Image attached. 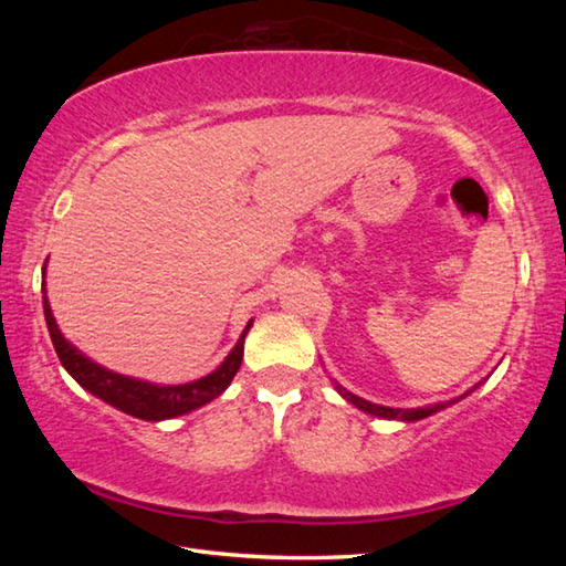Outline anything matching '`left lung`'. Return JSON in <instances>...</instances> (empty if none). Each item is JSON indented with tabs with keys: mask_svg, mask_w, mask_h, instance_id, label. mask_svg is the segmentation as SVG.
<instances>
[{
	"mask_svg": "<svg viewBox=\"0 0 566 566\" xmlns=\"http://www.w3.org/2000/svg\"><path fill=\"white\" fill-rule=\"evenodd\" d=\"M338 391H340L343 399H347V401H350V403H355V406L359 408V411L371 413V416H379V418H391V420H408V423H411V420L428 418L430 413H436V411H440V408L448 406V403H436V406H426V408H389V406H379V403H371V401L359 399V396L350 394V391L343 389V387H338Z\"/></svg>",
	"mask_w": 566,
	"mask_h": 566,
	"instance_id": "left-lung-1",
	"label": "left lung"
}]
</instances>
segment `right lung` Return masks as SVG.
Wrapping results in <instances>:
<instances>
[{"mask_svg":"<svg viewBox=\"0 0 566 566\" xmlns=\"http://www.w3.org/2000/svg\"><path fill=\"white\" fill-rule=\"evenodd\" d=\"M43 314H45L48 333H51L55 353L60 357V363H63V367L72 375V379H75L80 387H84L90 394L99 396L102 401L116 406L118 411L143 418V420H165V418L185 416L189 411H195V408L213 401L216 396H221L228 389V384L233 381L235 371L240 369V363H243V340H245V333L252 326L250 321L243 335H240V340L231 350V355H228L221 363V367L211 371V375L189 384H177V387H158V384L116 375V371L92 363V359L84 357L77 347H72L63 338V333L57 331L51 304H48V296H45V284H43Z\"/></svg>","mask_w":566,"mask_h":566,"instance_id":"right-lung-1","label":"right lung"}]
</instances>
